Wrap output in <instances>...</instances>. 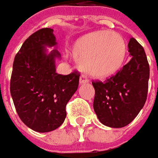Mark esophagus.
<instances>
[{"mask_svg": "<svg viewBox=\"0 0 158 158\" xmlns=\"http://www.w3.org/2000/svg\"><path fill=\"white\" fill-rule=\"evenodd\" d=\"M88 82H89V79H87L85 76H83V75H82V76L80 77V79H79V84H80V85L85 84V83H88Z\"/></svg>", "mask_w": 158, "mask_h": 158, "instance_id": "1", "label": "esophagus"}]
</instances>
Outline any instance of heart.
I'll return each mask as SVG.
<instances>
[{
	"instance_id": "heart-1",
	"label": "heart",
	"mask_w": 158,
	"mask_h": 158,
	"mask_svg": "<svg viewBox=\"0 0 158 158\" xmlns=\"http://www.w3.org/2000/svg\"><path fill=\"white\" fill-rule=\"evenodd\" d=\"M126 43L119 34L95 31L79 39L71 48L72 57L88 75L105 78L121 67L126 57Z\"/></svg>"
}]
</instances>
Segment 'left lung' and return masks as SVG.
<instances>
[{"label":"left lung","instance_id":"8db88e82","mask_svg":"<svg viewBox=\"0 0 158 158\" xmlns=\"http://www.w3.org/2000/svg\"><path fill=\"white\" fill-rule=\"evenodd\" d=\"M130 60L104 82L93 81V108L98 118L109 127L128 125L144 107L148 90L149 65L144 48L131 38Z\"/></svg>","mask_w":158,"mask_h":158}]
</instances>
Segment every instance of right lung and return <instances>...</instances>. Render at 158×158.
<instances>
[{
  "label": "right lung",
  "mask_w": 158,
  "mask_h": 158,
  "mask_svg": "<svg viewBox=\"0 0 158 158\" xmlns=\"http://www.w3.org/2000/svg\"><path fill=\"white\" fill-rule=\"evenodd\" d=\"M53 30L43 28L29 37L16 54L10 83V95L22 120L32 130L45 133L64 122L66 105L79 87V73H56L58 50Z\"/></svg>",
  "instance_id": "right-lung-1"
}]
</instances>
